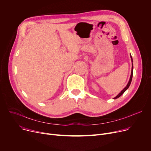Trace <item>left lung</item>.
<instances>
[{
  "mask_svg": "<svg viewBox=\"0 0 151 151\" xmlns=\"http://www.w3.org/2000/svg\"><path fill=\"white\" fill-rule=\"evenodd\" d=\"M130 58H131V59H132V62H133V61H132V56H130ZM133 68H134V67H133V64H132V71H131V75H130V79H129V83H128V84H127V86H126V87L122 90V91L120 92L116 97H115L114 99H116V98H119V96H121L124 93V92L126 91V90L129 88V87L130 86V83H131V81H132V76H133Z\"/></svg>",
  "mask_w": 151,
  "mask_h": 151,
  "instance_id": "left-lung-1",
  "label": "left lung"
}]
</instances>
